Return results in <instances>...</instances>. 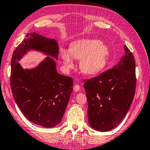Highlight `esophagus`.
Masks as SVG:
<instances>
[{"instance_id": "esophagus-1", "label": "esophagus", "mask_w": 150, "mask_h": 150, "mask_svg": "<svg viewBox=\"0 0 150 150\" xmlns=\"http://www.w3.org/2000/svg\"><path fill=\"white\" fill-rule=\"evenodd\" d=\"M73 89H74V91L75 92H77V91H79L80 89H81V87L78 84H76L74 87H73Z\"/></svg>"}]
</instances>
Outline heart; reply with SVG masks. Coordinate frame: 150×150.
<instances>
[{"label":"heart","mask_w":150,"mask_h":150,"mask_svg":"<svg viewBox=\"0 0 150 150\" xmlns=\"http://www.w3.org/2000/svg\"><path fill=\"white\" fill-rule=\"evenodd\" d=\"M64 67H74V58L80 59L79 68L86 75H95L101 72L108 64L109 49L107 45L94 39H81L70 45L69 50H60Z\"/></svg>","instance_id":"1"}]
</instances>
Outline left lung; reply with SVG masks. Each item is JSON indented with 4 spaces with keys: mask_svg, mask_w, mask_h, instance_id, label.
<instances>
[{
    "mask_svg": "<svg viewBox=\"0 0 150 150\" xmlns=\"http://www.w3.org/2000/svg\"><path fill=\"white\" fill-rule=\"evenodd\" d=\"M117 65L84 83L88 103L87 115L92 128L108 132L125 117L134 99L136 77L133 54L126 45Z\"/></svg>",
    "mask_w": 150,
    "mask_h": 150,
    "instance_id": "1",
    "label": "left lung"
}]
</instances>
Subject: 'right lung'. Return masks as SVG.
<instances>
[{"label":"right lung","instance_id":"1","mask_svg":"<svg viewBox=\"0 0 150 150\" xmlns=\"http://www.w3.org/2000/svg\"><path fill=\"white\" fill-rule=\"evenodd\" d=\"M30 50L48 57L36 68L23 69L18 61ZM58 54L55 39L33 33H27L11 59V86L16 105L27 120L44 127H54L61 122L73 92V79L56 69L53 58L57 60Z\"/></svg>","mask_w":150,"mask_h":150}]
</instances>
